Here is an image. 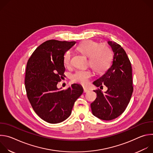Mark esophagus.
<instances>
[{"label": "esophagus", "instance_id": "obj_1", "mask_svg": "<svg viewBox=\"0 0 153 153\" xmlns=\"http://www.w3.org/2000/svg\"><path fill=\"white\" fill-rule=\"evenodd\" d=\"M89 91V90L88 89H86L85 88H83V93H88Z\"/></svg>", "mask_w": 153, "mask_h": 153}]
</instances>
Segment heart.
<instances>
[{"mask_svg": "<svg viewBox=\"0 0 153 153\" xmlns=\"http://www.w3.org/2000/svg\"><path fill=\"white\" fill-rule=\"evenodd\" d=\"M77 50L83 55L88 56V63L96 73H103L110 68L113 56L111 48L106 43L85 40L78 45ZM71 60V54L70 51H67L63 57L65 66L69 67ZM92 76L93 73L90 70H77L72 74L71 80L74 82L86 85Z\"/></svg>", "mask_w": 153, "mask_h": 153, "instance_id": "b5f03b06", "label": "heart"}]
</instances>
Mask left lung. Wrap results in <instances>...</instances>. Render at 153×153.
<instances>
[{"instance_id": "left-lung-1", "label": "left lung", "mask_w": 153, "mask_h": 153, "mask_svg": "<svg viewBox=\"0 0 153 153\" xmlns=\"http://www.w3.org/2000/svg\"><path fill=\"white\" fill-rule=\"evenodd\" d=\"M114 56L111 67L93 82L96 86H106L103 93L99 88L96 100L91 103L94 116L104 120H111L121 115L127 107L133 92L132 67L123 48L117 43L109 41Z\"/></svg>"}]
</instances>
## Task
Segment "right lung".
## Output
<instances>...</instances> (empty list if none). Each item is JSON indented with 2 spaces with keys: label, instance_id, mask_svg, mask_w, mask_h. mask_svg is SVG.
Instances as JSON below:
<instances>
[{
  "label": "right lung",
  "instance_id": "obj_1",
  "mask_svg": "<svg viewBox=\"0 0 153 153\" xmlns=\"http://www.w3.org/2000/svg\"><path fill=\"white\" fill-rule=\"evenodd\" d=\"M76 42L49 40L40 45L29 58L25 85L27 97L35 113L50 123H58L71 113L76 100L83 93L78 84L59 90L57 84L65 76L64 54Z\"/></svg>",
  "mask_w": 153,
  "mask_h": 153
}]
</instances>
